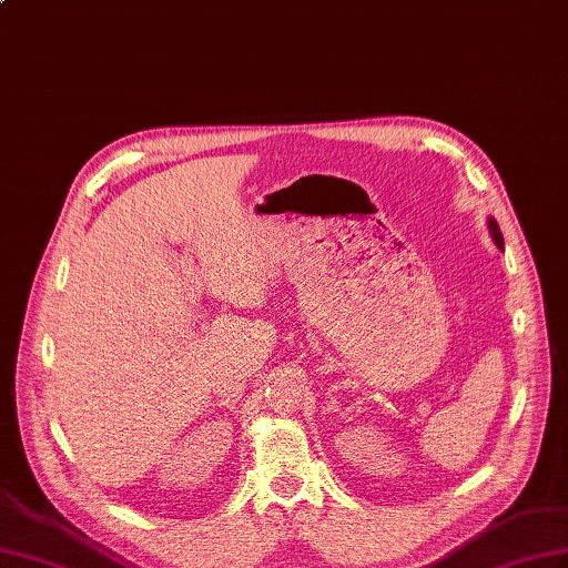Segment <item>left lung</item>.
<instances>
[{"mask_svg":"<svg viewBox=\"0 0 568 568\" xmlns=\"http://www.w3.org/2000/svg\"><path fill=\"white\" fill-rule=\"evenodd\" d=\"M488 231H490L493 243H496L503 250V233H500V226H498V222L493 216H488Z\"/></svg>","mask_w":568,"mask_h":568,"instance_id":"left-lung-1","label":"left lung"}]
</instances>
